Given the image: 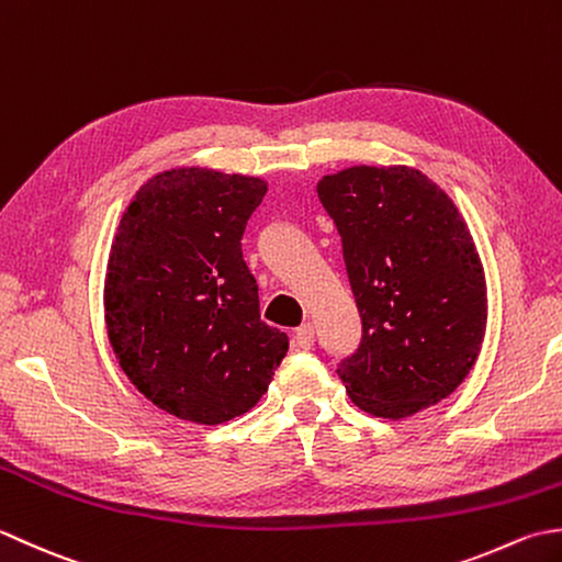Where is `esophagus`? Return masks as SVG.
<instances>
[{
  "instance_id": "esophagus-1",
  "label": "esophagus",
  "mask_w": 562,
  "mask_h": 562,
  "mask_svg": "<svg viewBox=\"0 0 562 562\" xmlns=\"http://www.w3.org/2000/svg\"><path fill=\"white\" fill-rule=\"evenodd\" d=\"M295 345L301 349H313L315 345V329L311 323H305L295 329Z\"/></svg>"
}]
</instances>
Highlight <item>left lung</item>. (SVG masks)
Returning <instances> with one entry per match:
<instances>
[{
  "instance_id": "obj_1",
  "label": "left lung",
  "mask_w": 562,
  "mask_h": 562,
  "mask_svg": "<svg viewBox=\"0 0 562 562\" xmlns=\"http://www.w3.org/2000/svg\"><path fill=\"white\" fill-rule=\"evenodd\" d=\"M341 237L361 339L337 373L353 405L400 419L449 397L485 335V277L461 213L422 171L349 167L317 184Z\"/></svg>"
}]
</instances>
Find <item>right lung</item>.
<instances>
[{"mask_svg":"<svg viewBox=\"0 0 562 562\" xmlns=\"http://www.w3.org/2000/svg\"><path fill=\"white\" fill-rule=\"evenodd\" d=\"M267 184L171 169L135 193L106 273V327L121 369L159 409L199 425L245 415L289 337L261 323L243 235Z\"/></svg>","mask_w":562,"mask_h":562,"instance_id":"add662e5","label":"right lung"}]
</instances>
